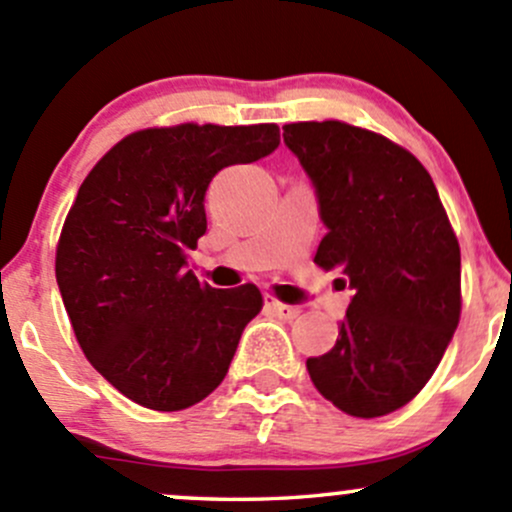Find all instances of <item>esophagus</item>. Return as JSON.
<instances>
[{
	"label": "esophagus",
	"mask_w": 512,
	"mask_h": 512,
	"mask_svg": "<svg viewBox=\"0 0 512 512\" xmlns=\"http://www.w3.org/2000/svg\"><path fill=\"white\" fill-rule=\"evenodd\" d=\"M265 303H267L269 311L274 313V316H279V318H284V320H294L301 313L299 306H291V303H282L279 299H274L272 294L265 296Z\"/></svg>",
	"instance_id": "esophagus-1"
}]
</instances>
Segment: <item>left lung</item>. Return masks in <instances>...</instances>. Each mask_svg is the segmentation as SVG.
<instances>
[{
    "instance_id": "obj_1",
    "label": "left lung",
    "mask_w": 512,
    "mask_h": 512,
    "mask_svg": "<svg viewBox=\"0 0 512 512\" xmlns=\"http://www.w3.org/2000/svg\"><path fill=\"white\" fill-rule=\"evenodd\" d=\"M284 143L328 228L313 262L355 289L335 347L308 357V374L342 413L381 418L423 391L457 330L459 240L428 170L381 133L299 121L286 123Z\"/></svg>"
}]
</instances>
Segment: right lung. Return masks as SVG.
<instances>
[{"label": "right lung", "instance_id": "1", "mask_svg": "<svg viewBox=\"0 0 512 512\" xmlns=\"http://www.w3.org/2000/svg\"><path fill=\"white\" fill-rule=\"evenodd\" d=\"M277 145V123L153 126L121 138L82 182L55 277L82 352L138 406L184 411L226 379L265 301L255 284L213 289L184 262L206 233L211 179Z\"/></svg>", "mask_w": 512, "mask_h": 512}]
</instances>
